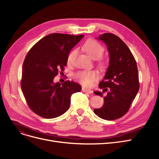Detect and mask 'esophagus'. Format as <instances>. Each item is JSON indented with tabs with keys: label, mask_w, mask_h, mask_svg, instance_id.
I'll return each instance as SVG.
<instances>
[{
	"label": "esophagus",
	"mask_w": 159,
	"mask_h": 159,
	"mask_svg": "<svg viewBox=\"0 0 159 159\" xmlns=\"http://www.w3.org/2000/svg\"><path fill=\"white\" fill-rule=\"evenodd\" d=\"M82 90H83V92H84L85 93H92L93 92L92 90L86 89V88H83V89H82Z\"/></svg>",
	"instance_id": "34e87169"
}]
</instances>
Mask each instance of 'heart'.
<instances>
[{
  "mask_svg": "<svg viewBox=\"0 0 159 159\" xmlns=\"http://www.w3.org/2000/svg\"><path fill=\"white\" fill-rule=\"evenodd\" d=\"M83 48L86 54L91 58L97 60L99 66L101 68L104 69L106 67V62L100 57L104 52L103 46L95 40L90 39L86 40L83 44ZM76 53V50L74 49L70 52L67 57V63H70ZM76 77L83 85L90 86L92 82L97 78V74L94 70H80L76 73Z\"/></svg>",
  "mask_w": 159,
  "mask_h": 159,
  "instance_id": "1",
  "label": "heart"
}]
</instances>
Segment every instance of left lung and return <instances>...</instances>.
Wrapping results in <instances>:
<instances>
[{"label": "left lung", "instance_id": "left-lung-1", "mask_svg": "<svg viewBox=\"0 0 159 159\" xmlns=\"http://www.w3.org/2000/svg\"><path fill=\"white\" fill-rule=\"evenodd\" d=\"M106 44L109 65L103 80L99 84L102 91L94 92L104 98L103 105L93 112L101 119H118L130 109L139 89L136 60L127 45L115 34L103 33L98 38Z\"/></svg>", "mask_w": 159, "mask_h": 159}]
</instances>
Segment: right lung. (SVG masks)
I'll list each match as a JSON object with an SVG mask.
<instances>
[{
  "instance_id": "obj_1",
  "label": "right lung",
  "mask_w": 159,
  "mask_h": 159,
  "mask_svg": "<svg viewBox=\"0 0 159 159\" xmlns=\"http://www.w3.org/2000/svg\"><path fill=\"white\" fill-rule=\"evenodd\" d=\"M84 37L52 33L43 37L28 52L23 64L21 88L28 106L45 119L61 116L69 109L73 93L81 86L73 80L63 84L53 80L63 73L70 50Z\"/></svg>"
}]
</instances>
